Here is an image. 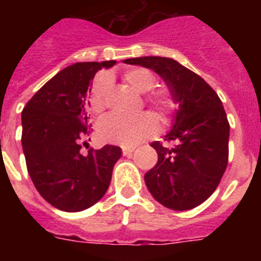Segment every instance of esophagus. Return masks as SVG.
<instances>
[{"mask_svg": "<svg viewBox=\"0 0 261 261\" xmlns=\"http://www.w3.org/2000/svg\"><path fill=\"white\" fill-rule=\"evenodd\" d=\"M135 151V147H123V154L125 156H129Z\"/></svg>", "mask_w": 261, "mask_h": 261, "instance_id": "34e87169", "label": "esophagus"}]
</instances>
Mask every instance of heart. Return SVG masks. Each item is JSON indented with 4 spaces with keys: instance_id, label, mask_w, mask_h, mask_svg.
<instances>
[{
    "instance_id": "1",
    "label": "heart",
    "mask_w": 261,
    "mask_h": 261,
    "mask_svg": "<svg viewBox=\"0 0 261 261\" xmlns=\"http://www.w3.org/2000/svg\"><path fill=\"white\" fill-rule=\"evenodd\" d=\"M123 78L132 89L142 94L150 91L156 81L153 71L142 66L126 69L123 73ZM111 85L112 81L108 74L99 75L93 82L89 93V106L93 114H102L107 108ZM146 103L163 117L171 114L175 106L171 96L161 91L150 94L146 98ZM156 128L158 124L155 117L149 112H144L132 119L110 115L99 121L96 132L102 141L124 145V146H133L154 135Z\"/></svg>"
}]
</instances>
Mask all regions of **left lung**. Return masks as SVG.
I'll use <instances>...</instances> for the list:
<instances>
[{
  "label": "left lung",
  "instance_id": "left-lung-1",
  "mask_svg": "<svg viewBox=\"0 0 261 261\" xmlns=\"http://www.w3.org/2000/svg\"><path fill=\"white\" fill-rule=\"evenodd\" d=\"M124 62L153 69L179 103L174 126L165 137L172 147L151 144L158 162L145 174L147 190L166 208L199 206L216 191L229 161L230 124L221 99L199 74L172 59L145 56Z\"/></svg>",
  "mask_w": 261,
  "mask_h": 261
}]
</instances>
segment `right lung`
Masks as SVG:
<instances>
[{"label":"right lung","mask_w":261,"mask_h":261,"mask_svg":"<svg viewBox=\"0 0 261 261\" xmlns=\"http://www.w3.org/2000/svg\"><path fill=\"white\" fill-rule=\"evenodd\" d=\"M115 62H77L62 69L22 111L27 171L41 197L60 211L81 212L96 204L121 156V149L114 145L90 149L86 155L80 151L90 135L91 80Z\"/></svg>","instance_id":"add662e5"}]
</instances>
